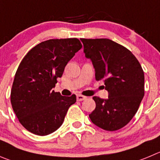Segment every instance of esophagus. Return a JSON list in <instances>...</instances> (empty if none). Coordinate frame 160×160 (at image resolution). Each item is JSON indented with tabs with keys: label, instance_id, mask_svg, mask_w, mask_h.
<instances>
[{
	"label": "esophagus",
	"instance_id": "34e87169",
	"mask_svg": "<svg viewBox=\"0 0 160 160\" xmlns=\"http://www.w3.org/2000/svg\"><path fill=\"white\" fill-rule=\"evenodd\" d=\"M88 97L84 96V95H77V98L78 101H83L85 100V99H87Z\"/></svg>",
	"mask_w": 160,
	"mask_h": 160
}]
</instances>
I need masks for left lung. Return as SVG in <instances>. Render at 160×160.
I'll list each match as a JSON object with an SVG mask.
<instances>
[{"instance_id": "1", "label": "left lung", "mask_w": 160, "mask_h": 160, "mask_svg": "<svg viewBox=\"0 0 160 160\" xmlns=\"http://www.w3.org/2000/svg\"><path fill=\"white\" fill-rule=\"evenodd\" d=\"M85 56L92 60L96 80H102L109 97L94 96L95 109L89 118L95 125L116 131L127 125L144 95V74L130 50L108 38H80Z\"/></svg>"}]
</instances>
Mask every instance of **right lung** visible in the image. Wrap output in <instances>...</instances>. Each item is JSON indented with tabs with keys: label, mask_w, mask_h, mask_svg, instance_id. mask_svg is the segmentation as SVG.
Listing matches in <instances>:
<instances>
[{
	"label": "right lung",
	"mask_w": 160,
	"mask_h": 160,
	"mask_svg": "<svg viewBox=\"0 0 160 160\" xmlns=\"http://www.w3.org/2000/svg\"><path fill=\"white\" fill-rule=\"evenodd\" d=\"M81 48L78 38L50 39L33 47L23 58L12 87L11 103L27 130L46 136L62 125L77 96H62L52 88L67 63Z\"/></svg>",
	"instance_id": "right-lung-1"
}]
</instances>
